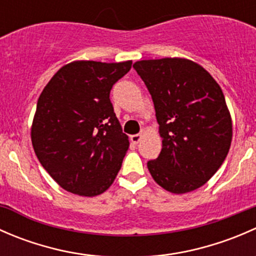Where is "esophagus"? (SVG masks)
<instances>
[{
  "mask_svg": "<svg viewBox=\"0 0 256 256\" xmlns=\"http://www.w3.org/2000/svg\"><path fill=\"white\" fill-rule=\"evenodd\" d=\"M144 131H146V130H144V128H142V130H141V134H136V135L131 136V138H130L131 142L135 144L140 142V140H141V138H142V135L144 134Z\"/></svg>",
  "mask_w": 256,
  "mask_h": 256,
  "instance_id": "34e87169",
  "label": "esophagus"
}]
</instances>
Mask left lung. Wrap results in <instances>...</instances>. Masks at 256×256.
<instances>
[{"label":"left lung","instance_id":"8db88e82","mask_svg":"<svg viewBox=\"0 0 256 256\" xmlns=\"http://www.w3.org/2000/svg\"><path fill=\"white\" fill-rule=\"evenodd\" d=\"M134 68L151 94L162 138L147 168L168 192H192L210 180L230 148L233 125L223 92L190 59L138 60Z\"/></svg>","mask_w":256,"mask_h":256}]
</instances>
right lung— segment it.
Listing matches in <instances>:
<instances>
[{
	"mask_svg": "<svg viewBox=\"0 0 256 256\" xmlns=\"http://www.w3.org/2000/svg\"><path fill=\"white\" fill-rule=\"evenodd\" d=\"M132 62L76 60L49 80L37 102L30 138L40 164L68 192L104 193L120 171L128 138L110 90Z\"/></svg>",
	"mask_w": 256,
	"mask_h": 256,
	"instance_id": "1",
	"label": "right lung"
}]
</instances>
